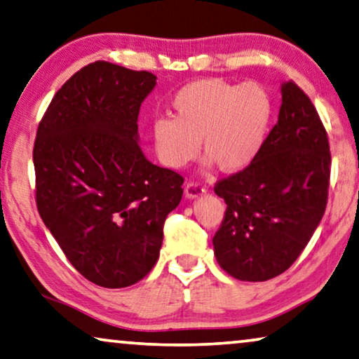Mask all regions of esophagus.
Returning <instances> with one entry per match:
<instances>
[{
	"mask_svg": "<svg viewBox=\"0 0 359 359\" xmlns=\"http://www.w3.org/2000/svg\"><path fill=\"white\" fill-rule=\"evenodd\" d=\"M206 191V187L201 185L200 182H187L185 185V196L187 198H196Z\"/></svg>",
	"mask_w": 359,
	"mask_h": 359,
	"instance_id": "1",
	"label": "esophagus"
}]
</instances>
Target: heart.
<instances>
[{
	"label": "heart",
	"mask_w": 359,
	"mask_h": 359,
	"mask_svg": "<svg viewBox=\"0 0 359 359\" xmlns=\"http://www.w3.org/2000/svg\"><path fill=\"white\" fill-rule=\"evenodd\" d=\"M172 117L151 124V142L159 161L182 169L200 153L224 172L247 169L259 156L269 135L274 103L258 82L233 83L200 79L187 83L169 101Z\"/></svg>",
	"instance_id": "1"
}]
</instances>
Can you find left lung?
Listing matches in <instances>:
<instances>
[{"label":"left lung","mask_w":359,"mask_h":359,"mask_svg":"<svg viewBox=\"0 0 359 359\" xmlns=\"http://www.w3.org/2000/svg\"><path fill=\"white\" fill-rule=\"evenodd\" d=\"M329 180L327 132L309 96L288 80L259 156L214 185L227 205L212 238L219 266L247 282L287 271L324 216Z\"/></svg>","instance_id":"left-lung-1"}]
</instances>
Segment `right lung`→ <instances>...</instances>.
Masks as SVG:
<instances>
[{
	"label": "right lung",
	"instance_id": "1",
	"mask_svg": "<svg viewBox=\"0 0 359 359\" xmlns=\"http://www.w3.org/2000/svg\"><path fill=\"white\" fill-rule=\"evenodd\" d=\"M148 71L95 61L53 96L34 145L35 201L62 253L106 288L142 280L159 258L184 177L149 163L137 143Z\"/></svg>",
	"mask_w": 359,
	"mask_h": 359
}]
</instances>
